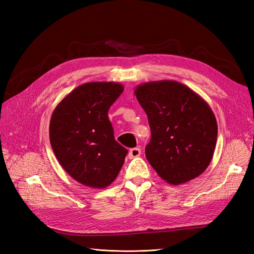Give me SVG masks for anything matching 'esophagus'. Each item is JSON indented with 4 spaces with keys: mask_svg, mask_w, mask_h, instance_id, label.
<instances>
[{
    "mask_svg": "<svg viewBox=\"0 0 254 254\" xmlns=\"http://www.w3.org/2000/svg\"><path fill=\"white\" fill-rule=\"evenodd\" d=\"M139 155H141V148H138V147L131 148L130 152H128V157H130V158L138 157Z\"/></svg>",
    "mask_w": 254,
    "mask_h": 254,
    "instance_id": "esophagus-1",
    "label": "esophagus"
}]
</instances>
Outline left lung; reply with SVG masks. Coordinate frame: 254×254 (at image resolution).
<instances>
[{
    "label": "left lung",
    "mask_w": 254,
    "mask_h": 254,
    "mask_svg": "<svg viewBox=\"0 0 254 254\" xmlns=\"http://www.w3.org/2000/svg\"><path fill=\"white\" fill-rule=\"evenodd\" d=\"M152 132L145 155L158 176L181 185L202 175L213 158L217 122L208 104L176 80L138 85L134 90Z\"/></svg>",
    "instance_id": "left-lung-1"
}]
</instances>
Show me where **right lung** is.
Masks as SVG:
<instances>
[{"label":"right lung","mask_w":254,"mask_h":254,"mask_svg":"<svg viewBox=\"0 0 254 254\" xmlns=\"http://www.w3.org/2000/svg\"><path fill=\"white\" fill-rule=\"evenodd\" d=\"M124 87L91 82L72 90L53 110L49 135L62 168L86 187L104 189L116 180L127 150L113 136L108 110Z\"/></svg>","instance_id":"obj_1"}]
</instances>
